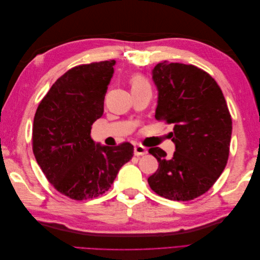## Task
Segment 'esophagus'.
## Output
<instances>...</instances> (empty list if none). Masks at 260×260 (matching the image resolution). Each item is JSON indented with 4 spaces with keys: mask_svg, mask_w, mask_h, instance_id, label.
<instances>
[{
    "mask_svg": "<svg viewBox=\"0 0 260 260\" xmlns=\"http://www.w3.org/2000/svg\"><path fill=\"white\" fill-rule=\"evenodd\" d=\"M133 153H135L136 156H143V155L147 154V151H146V148L143 147V146L136 145L135 146V151H133Z\"/></svg>",
    "mask_w": 260,
    "mask_h": 260,
    "instance_id": "esophagus-1",
    "label": "esophagus"
}]
</instances>
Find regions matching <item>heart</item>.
Instances as JSON below:
<instances>
[{
  "label": "heart",
  "mask_w": 260,
  "mask_h": 260,
  "mask_svg": "<svg viewBox=\"0 0 260 260\" xmlns=\"http://www.w3.org/2000/svg\"><path fill=\"white\" fill-rule=\"evenodd\" d=\"M131 83V89H137V88H141V86H146L148 85L147 81L144 79L142 76L140 75H135L130 80Z\"/></svg>",
  "instance_id": "1"
}]
</instances>
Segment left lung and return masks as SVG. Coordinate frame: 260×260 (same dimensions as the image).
I'll use <instances>...</instances> for the list:
<instances>
[{
    "label": "left lung",
    "instance_id": "left-lung-1",
    "mask_svg": "<svg viewBox=\"0 0 260 260\" xmlns=\"http://www.w3.org/2000/svg\"><path fill=\"white\" fill-rule=\"evenodd\" d=\"M158 92L155 118L174 123L171 158L159 147L148 149L158 169L147 179L152 190L171 201H191L207 192L229 157L232 119L221 89L193 65L164 60L152 70Z\"/></svg>",
    "mask_w": 260,
    "mask_h": 260
}]
</instances>
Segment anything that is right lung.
Listing matches in <instances>:
<instances>
[{
	"instance_id": "right-lung-1",
	"label": "right lung",
	"mask_w": 260,
	"mask_h": 260,
	"mask_svg": "<svg viewBox=\"0 0 260 260\" xmlns=\"http://www.w3.org/2000/svg\"><path fill=\"white\" fill-rule=\"evenodd\" d=\"M116 61L74 67L56 80L39 104L32 129L37 162L56 190L76 201L94 199L112 186L133 156V146L111 147L91 139L104 113Z\"/></svg>"
}]
</instances>
